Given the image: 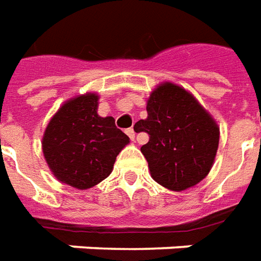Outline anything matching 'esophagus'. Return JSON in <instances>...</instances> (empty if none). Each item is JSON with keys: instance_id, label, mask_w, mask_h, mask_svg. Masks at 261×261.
Segmentation results:
<instances>
[{"instance_id": "obj_1", "label": "esophagus", "mask_w": 261, "mask_h": 261, "mask_svg": "<svg viewBox=\"0 0 261 261\" xmlns=\"http://www.w3.org/2000/svg\"><path fill=\"white\" fill-rule=\"evenodd\" d=\"M126 135L132 140L135 139V130H134V129H132V127H129V129H126Z\"/></svg>"}]
</instances>
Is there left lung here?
<instances>
[{
  "instance_id": "obj_1",
  "label": "left lung",
  "mask_w": 261,
  "mask_h": 261,
  "mask_svg": "<svg viewBox=\"0 0 261 261\" xmlns=\"http://www.w3.org/2000/svg\"><path fill=\"white\" fill-rule=\"evenodd\" d=\"M147 118L135 123L149 142L140 147L153 180L169 190L182 191L210 173L219 129L198 101L184 88L166 83L151 92Z\"/></svg>"
}]
</instances>
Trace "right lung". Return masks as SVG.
Returning <instances> with one entry per match:
<instances>
[{"mask_svg": "<svg viewBox=\"0 0 261 261\" xmlns=\"http://www.w3.org/2000/svg\"><path fill=\"white\" fill-rule=\"evenodd\" d=\"M98 97L86 94L63 105L43 135V154L57 180L86 190L112 171L116 156L129 143L112 116L97 114Z\"/></svg>", "mask_w": 261, "mask_h": 261, "instance_id": "add662e5", "label": "right lung"}]
</instances>
